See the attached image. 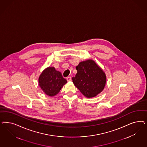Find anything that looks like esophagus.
I'll list each match as a JSON object with an SVG mask.
<instances>
[{"label":"esophagus","instance_id":"1","mask_svg":"<svg viewBox=\"0 0 147 147\" xmlns=\"http://www.w3.org/2000/svg\"><path fill=\"white\" fill-rule=\"evenodd\" d=\"M66 80L68 81V82H69V81H71V77H66Z\"/></svg>","mask_w":147,"mask_h":147}]
</instances>
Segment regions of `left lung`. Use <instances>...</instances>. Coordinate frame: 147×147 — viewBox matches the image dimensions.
I'll list each match as a JSON object with an SVG mask.
<instances>
[{"label": "left lung", "instance_id": "obj_1", "mask_svg": "<svg viewBox=\"0 0 147 147\" xmlns=\"http://www.w3.org/2000/svg\"><path fill=\"white\" fill-rule=\"evenodd\" d=\"M76 69L77 73L72 77V82L86 97H94L104 89L106 75L95 61L88 59L80 62Z\"/></svg>", "mask_w": 147, "mask_h": 147}]
</instances>
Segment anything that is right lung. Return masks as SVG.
<instances>
[{
  "label": "right lung",
  "mask_w": 147,
  "mask_h": 147,
  "mask_svg": "<svg viewBox=\"0 0 147 147\" xmlns=\"http://www.w3.org/2000/svg\"><path fill=\"white\" fill-rule=\"evenodd\" d=\"M38 82L44 93L52 97L57 95L67 81L54 67H48L40 74Z\"/></svg>",
  "instance_id": "add662e5"
}]
</instances>
